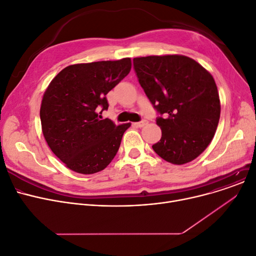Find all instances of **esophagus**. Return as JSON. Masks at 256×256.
Segmentation results:
<instances>
[{
	"label": "esophagus",
	"mask_w": 256,
	"mask_h": 256,
	"mask_svg": "<svg viewBox=\"0 0 256 256\" xmlns=\"http://www.w3.org/2000/svg\"><path fill=\"white\" fill-rule=\"evenodd\" d=\"M146 124H148V121H146V120H142V121H140V122L134 123V125H136V126H138V127H140V128H142V127L146 126Z\"/></svg>",
	"instance_id": "1"
}]
</instances>
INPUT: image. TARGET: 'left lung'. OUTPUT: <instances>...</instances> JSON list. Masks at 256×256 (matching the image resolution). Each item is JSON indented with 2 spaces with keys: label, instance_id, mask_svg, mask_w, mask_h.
Returning <instances> with one entry per match:
<instances>
[{
  "label": "left lung",
  "instance_id": "1",
  "mask_svg": "<svg viewBox=\"0 0 256 256\" xmlns=\"http://www.w3.org/2000/svg\"><path fill=\"white\" fill-rule=\"evenodd\" d=\"M148 98L160 114L161 140L152 146L158 156L181 165L198 158L212 142L220 118L216 82L206 69L182 54L133 58Z\"/></svg>",
  "mask_w": 256,
  "mask_h": 256
}]
</instances>
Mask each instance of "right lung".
<instances>
[{
    "mask_svg": "<svg viewBox=\"0 0 256 256\" xmlns=\"http://www.w3.org/2000/svg\"><path fill=\"white\" fill-rule=\"evenodd\" d=\"M131 70V58L74 64L58 72L45 90L40 120L52 153L71 170L92 174L114 158L130 123L100 120L105 97ZM102 110L100 113L98 112Z\"/></svg>",
    "mask_w": 256,
    "mask_h": 256,
    "instance_id": "add662e5",
    "label": "right lung"
}]
</instances>
